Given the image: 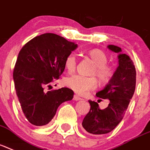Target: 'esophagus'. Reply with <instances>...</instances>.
<instances>
[{
    "instance_id": "1",
    "label": "esophagus",
    "mask_w": 150,
    "mask_h": 150,
    "mask_svg": "<svg viewBox=\"0 0 150 150\" xmlns=\"http://www.w3.org/2000/svg\"><path fill=\"white\" fill-rule=\"evenodd\" d=\"M74 100H75V101H78V100H81L82 99L80 98V96H77V95H74Z\"/></svg>"
}]
</instances>
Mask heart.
Returning <instances> with one entry per match:
<instances>
[{
    "instance_id": "heart-1",
    "label": "heart",
    "mask_w": 150,
    "mask_h": 150,
    "mask_svg": "<svg viewBox=\"0 0 150 150\" xmlns=\"http://www.w3.org/2000/svg\"><path fill=\"white\" fill-rule=\"evenodd\" d=\"M88 56L96 65L93 74H95L100 83H106L112 79L115 74V68L107 65L108 57L105 52L100 49H93L88 52ZM76 66V58L74 54H70L65 60V67L68 72H74ZM64 85L78 94H86L94 90L97 86V80L94 76H83L78 74L67 76L64 80Z\"/></svg>"
}]
</instances>
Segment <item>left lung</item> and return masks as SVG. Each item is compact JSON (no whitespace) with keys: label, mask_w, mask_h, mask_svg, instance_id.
<instances>
[{"label":"left lung","mask_w":150,"mask_h":150,"mask_svg":"<svg viewBox=\"0 0 150 150\" xmlns=\"http://www.w3.org/2000/svg\"><path fill=\"white\" fill-rule=\"evenodd\" d=\"M107 47L119 54V65L108 84L96 96L108 99L110 103L101 110L98 103L89 100L90 110L82 122L84 129L94 135L106 134L117 127L124 117L136 88L137 72L133 60L128 55L122 54L121 48L117 46L108 45Z\"/></svg>","instance_id":"obj_1"}]
</instances>
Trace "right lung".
Returning a JSON list of instances; mask_svg holds the SVG:
<instances>
[{"mask_svg":"<svg viewBox=\"0 0 150 150\" xmlns=\"http://www.w3.org/2000/svg\"><path fill=\"white\" fill-rule=\"evenodd\" d=\"M76 47L60 36L47 33L30 40L19 52L13 78L21 109L31 124L49 123L59 106L74 97V91L67 87L47 92L44 89L63 74L67 57Z\"/></svg>","mask_w":150,"mask_h":150,"instance_id":"1","label":"right lung"}]
</instances>
